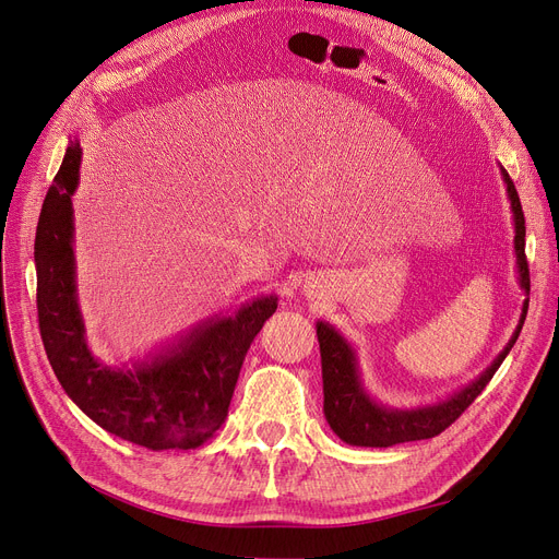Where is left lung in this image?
I'll list each match as a JSON object with an SVG mask.
<instances>
[{
	"label": "left lung",
	"mask_w": 559,
	"mask_h": 559,
	"mask_svg": "<svg viewBox=\"0 0 559 559\" xmlns=\"http://www.w3.org/2000/svg\"><path fill=\"white\" fill-rule=\"evenodd\" d=\"M501 176L508 190L510 211L514 219V258H516V281L523 289V306L519 314V324L491 365L447 399H439L428 405L415 407H394L380 403L369 394L362 380L358 350L333 324L319 319L317 340L321 354V380H324V417L331 430L348 447H371L388 449L403 442H417V439H430L447 430L464 409L474 403V399L487 388L496 369L503 365L512 350L523 321L527 314V295H531V272L525 262V219L521 211V201L510 174L501 165Z\"/></svg>",
	"instance_id": "8db88e82"
}]
</instances>
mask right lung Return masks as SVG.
I'll return each mask as SVG.
<instances>
[{
  "label": "right lung",
  "instance_id": "1",
  "mask_svg": "<svg viewBox=\"0 0 559 559\" xmlns=\"http://www.w3.org/2000/svg\"><path fill=\"white\" fill-rule=\"evenodd\" d=\"M81 154L79 138H70L36 228L38 321L49 365L81 413L115 437L152 451L199 449L226 421L247 350L278 297L203 319L144 358L102 362L87 346L76 289L72 194Z\"/></svg>",
  "mask_w": 559,
  "mask_h": 559
}]
</instances>
